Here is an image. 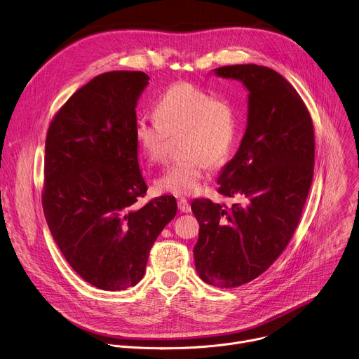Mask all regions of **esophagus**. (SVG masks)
<instances>
[{"label":"esophagus","instance_id":"obj_1","mask_svg":"<svg viewBox=\"0 0 359 359\" xmlns=\"http://www.w3.org/2000/svg\"><path fill=\"white\" fill-rule=\"evenodd\" d=\"M177 205H179V210L182 212H190L191 211V207H190V204H189V201L186 198H180L177 201Z\"/></svg>","mask_w":359,"mask_h":359}]
</instances>
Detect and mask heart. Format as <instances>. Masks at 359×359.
I'll return each instance as SVG.
<instances>
[{"label": "heart", "instance_id": "heart-1", "mask_svg": "<svg viewBox=\"0 0 359 359\" xmlns=\"http://www.w3.org/2000/svg\"><path fill=\"white\" fill-rule=\"evenodd\" d=\"M156 118H138L134 137L142 155L152 163L166 156L172 137L180 138L182 159L170 163L155 180L173 196H191L203 186L205 166L226 162L238 142V116L233 105L203 87L179 81L156 101Z\"/></svg>", "mask_w": 359, "mask_h": 359}]
</instances>
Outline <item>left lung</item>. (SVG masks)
<instances>
[{"instance_id": "obj_1", "label": "left lung", "mask_w": 359, "mask_h": 359, "mask_svg": "<svg viewBox=\"0 0 359 359\" xmlns=\"http://www.w3.org/2000/svg\"><path fill=\"white\" fill-rule=\"evenodd\" d=\"M214 74L248 90L245 134L217 179L221 194L244 203L226 208L194 200L200 231L193 254L203 282L236 287L264 273L294 233L313 182L314 130L303 100L278 72L232 65Z\"/></svg>"}]
</instances>
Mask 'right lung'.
Segmentation results:
<instances>
[{
    "mask_svg": "<svg viewBox=\"0 0 359 359\" xmlns=\"http://www.w3.org/2000/svg\"><path fill=\"white\" fill-rule=\"evenodd\" d=\"M149 76L108 72L77 90L50 123L42 205L67 264L101 290L135 286L177 203H135L148 187L134 137L137 104Z\"/></svg>",
    "mask_w": 359,
    "mask_h": 359,
    "instance_id": "right-lung-1",
    "label": "right lung"
}]
</instances>
